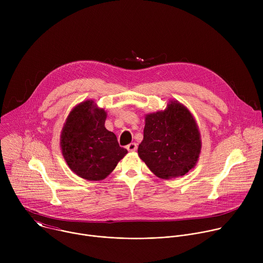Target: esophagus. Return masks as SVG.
<instances>
[{
    "mask_svg": "<svg viewBox=\"0 0 263 263\" xmlns=\"http://www.w3.org/2000/svg\"><path fill=\"white\" fill-rule=\"evenodd\" d=\"M127 149H128L129 152H134V151H136V149H137V144L135 142H131V143H129L127 145Z\"/></svg>",
    "mask_w": 263,
    "mask_h": 263,
    "instance_id": "obj_1",
    "label": "esophagus"
}]
</instances>
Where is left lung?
Returning <instances> with one entry per match:
<instances>
[{
  "label": "left lung",
  "mask_w": 263,
  "mask_h": 263,
  "mask_svg": "<svg viewBox=\"0 0 263 263\" xmlns=\"http://www.w3.org/2000/svg\"><path fill=\"white\" fill-rule=\"evenodd\" d=\"M201 147L198 125L190 110L178 101H171L163 111L145 116L138 156L158 178L189 173L198 162Z\"/></svg>",
  "instance_id": "1"
}]
</instances>
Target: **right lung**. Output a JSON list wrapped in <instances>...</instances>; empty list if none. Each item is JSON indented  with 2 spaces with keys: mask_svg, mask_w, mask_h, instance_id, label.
<instances>
[{
  "mask_svg": "<svg viewBox=\"0 0 263 263\" xmlns=\"http://www.w3.org/2000/svg\"><path fill=\"white\" fill-rule=\"evenodd\" d=\"M106 111L92 100L74 107L63 125L60 146L68 167L79 177L100 181L128 153L114 132L105 128Z\"/></svg>",
  "mask_w": 263,
  "mask_h": 263,
  "instance_id": "obj_1",
  "label": "right lung"
}]
</instances>
